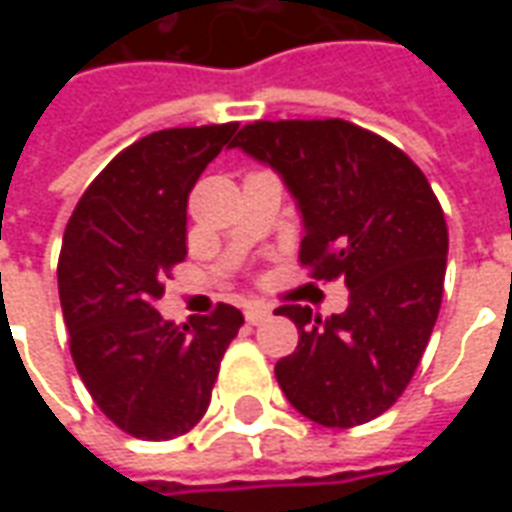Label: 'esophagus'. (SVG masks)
<instances>
[{
	"mask_svg": "<svg viewBox=\"0 0 512 512\" xmlns=\"http://www.w3.org/2000/svg\"><path fill=\"white\" fill-rule=\"evenodd\" d=\"M268 318H271V310H268L266 304H249L246 307V321L252 323V326H263Z\"/></svg>",
	"mask_w": 512,
	"mask_h": 512,
	"instance_id": "esophagus-1",
	"label": "esophagus"
}]
</instances>
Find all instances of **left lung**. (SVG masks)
Wrapping results in <instances>:
<instances>
[{
  "mask_svg": "<svg viewBox=\"0 0 512 512\" xmlns=\"http://www.w3.org/2000/svg\"><path fill=\"white\" fill-rule=\"evenodd\" d=\"M233 147L288 183L304 219L299 260L348 285V310L321 321L282 304L299 345L274 373L290 406L323 428H356L406 392L436 326L447 222L425 172L384 136L340 117L255 120Z\"/></svg>",
  "mask_w": 512,
  "mask_h": 512,
  "instance_id": "left-lung-1",
  "label": "left lung"
}]
</instances>
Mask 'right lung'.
<instances>
[{"instance_id":"add662e5","label":"right lung","mask_w":512,"mask_h":512,"mask_svg":"<svg viewBox=\"0 0 512 512\" xmlns=\"http://www.w3.org/2000/svg\"><path fill=\"white\" fill-rule=\"evenodd\" d=\"M238 123L164 128L117 153L62 235L57 285L73 365L95 406L142 441L189 433L211 403L244 315L216 304L175 326L156 312L186 260V205Z\"/></svg>"}]
</instances>
